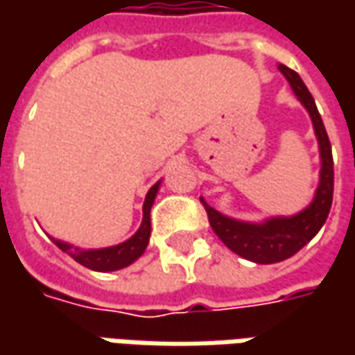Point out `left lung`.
Here are the masks:
<instances>
[{"label":"left lung","instance_id":"1","mask_svg":"<svg viewBox=\"0 0 355 355\" xmlns=\"http://www.w3.org/2000/svg\"><path fill=\"white\" fill-rule=\"evenodd\" d=\"M279 71L286 76L296 98L304 104V108L308 110L314 124L316 138H318V146H320V184H318L312 203L304 211L296 213L293 217H270L265 223H245V221H237L223 213L215 211L211 205H207L201 199L215 235L221 239L231 251L237 252L239 257L259 263V265L280 263L300 251L326 223L330 207H332V196H334L332 146L328 140L316 103L298 73H294L293 69L284 64H279Z\"/></svg>","mask_w":355,"mask_h":355}]
</instances>
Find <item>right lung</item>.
<instances>
[{
  "mask_svg": "<svg viewBox=\"0 0 355 355\" xmlns=\"http://www.w3.org/2000/svg\"><path fill=\"white\" fill-rule=\"evenodd\" d=\"M157 189H159V182L156 185L150 187V191L146 193V201H144V217L140 229L124 243L114 245V247H106V249H78V247H71L62 241H55V245L61 251L69 252L76 263H80L83 266H87L90 270H98V272H110V270H118L124 266L132 265L136 259H140L150 243V231H152V223H150V209L154 205Z\"/></svg>",
  "mask_w": 355,
  "mask_h": 355,
  "instance_id": "right-lung-1",
  "label": "right lung"
}]
</instances>
